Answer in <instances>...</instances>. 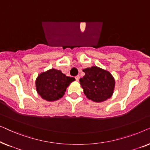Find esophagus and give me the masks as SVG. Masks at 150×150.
I'll return each instance as SVG.
<instances>
[{"instance_id":"obj_1","label":"esophagus","mask_w":150,"mask_h":150,"mask_svg":"<svg viewBox=\"0 0 150 150\" xmlns=\"http://www.w3.org/2000/svg\"><path fill=\"white\" fill-rule=\"evenodd\" d=\"M75 79H76V81H79V79H80V76H79V75H78V76H76L75 77Z\"/></svg>"}]
</instances>
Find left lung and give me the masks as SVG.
I'll return each mask as SVG.
<instances>
[{
    "label": "left lung",
    "instance_id": "left-lung-1",
    "mask_svg": "<svg viewBox=\"0 0 150 150\" xmlns=\"http://www.w3.org/2000/svg\"><path fill=\"white\" fill-rule=\"evenodd\" d=\"M83 71L85 76L80 79V84L88 99L102 102L112 97L115 81L109 71L97 66L87 67Z\"/></svg>",
    "mask_w": 150,
    "mask_h": 150
}]
</instances>
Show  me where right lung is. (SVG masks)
<instances>
[{
	"label": "right lung",
	"mask_w": 150,
	"mask_h": 150,
	"mask_svg": "<svg viewBox=\"0 0 150 150\" xmlns=\"http://www.w3.org/2000/svg\"><path fill=\"white\" fill-rule=\"evenodd\" d=\"M74 81V78L67 76L61 70L52 68L38 75L35 81L36 91L42 99L56 101L63 97L67 87Z\"/></svg>",
	"instance_id": "add662e5"
}]
</instances>
